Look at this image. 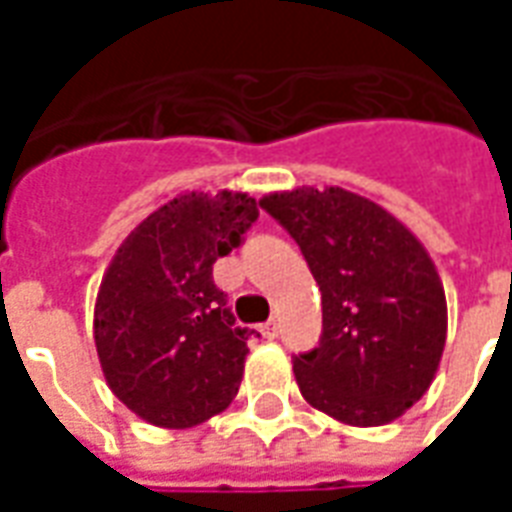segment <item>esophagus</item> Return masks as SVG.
<instances>
[{
    "mask_svg": "<svg viewBox=\"0 0 512 512\" xmlns=\"http://www.w3.org/2000/svg\"><path fill=\"white\" fill-rule=\"evenodd\" d=\"M277 332H279L277 321H268V323H263V326H260V334H263L266 340H274V337H277Z\"/></svg>",
    "mask_w": 512,
    "mask_h": 512,
    "instance_id": "obj_1",
    "label": "esophagus"
}]
</instances>
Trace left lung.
Listing matches in <instances>:
<instances>
[{
  "label": "left lung",
  "instance_id": "left-lung-1",
  "mask_svg": "<svg viewBox=\"0 0 512 512\" xmlns=\"http://www.w3.org/2000/svg\"><path fill=\"white\" fill-rule=\"evenodd\" d=\"M260 208L299 244L321 288V340L293 356L304 400L356 428L397 419L428 392L447 340V299L425 246L337 186L277 191Z\"/></svg>",
  "mask_w": 512,
  "mask_h": 512
}]
</instances>
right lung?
Instances as JSON below:
<instances>
[{
    "instance_id": "1",
    "label": "right lung",
    "mask_w": 512,
    "mask_h": 512,
    "mask_svg": "<svg viewBox=\"0 0 512 512\" xmlns=\"http://www.w3.org/2000/svg\"><path fill=\"white\" fill-rule=\"evenodd\" d=\"M257 222L249 194H180L128 235L95 301L109 389L158 428H194L233 403L249 334L235 326L213 263Z\"/></svg>"
}]
</instances>
